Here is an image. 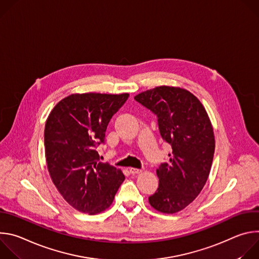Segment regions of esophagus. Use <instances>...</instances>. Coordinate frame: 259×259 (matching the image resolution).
I'll use <instances>...</instances> for the list:
<instances>
[{
    "instance_id": "esophagus-1",
    "label": "esophagus",
    "mask_w": 259,
    "mask_h": 259,
    "mask_svg": "<svg viewBox=\"0 0 259 259\" xmlns=\"http://www.w3.org/2000/svg\"><path fill=\"white\" fill-rule=\"evenodd\" d=\"M129 171H130L131 174H139V173L142 172L141 169H136V168H130Z\"/></svg>"
}]
</instances>
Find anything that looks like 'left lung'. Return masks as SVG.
Returning a JSON list of instances; mask_svg holds the SVG:
<instances>
[{
	"mask_svg": "<svg viewBox=\"0 0 259 259\" xmlns=\"http://www.w3.org/2000/svg\"><path fill=\"white\" fill-rule=\"evenodd\" d=\"M134 99L157 116L160 134L172 147L169 162L157 169L159 188L149 202L162 213H176L198 197L208 179L215 150L212 124L200 100L186 89L160 86Z\"/></svg>",
	"mask_w": 259,
	"mask_h": 259,
	"instance_id": "left-lung-1",
	"label": "left lung"
}]
</instances>
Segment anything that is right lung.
I'll return each instance as SVG.
<instances>
[{
    "label": "right lung",
    "mask_w": 259,
    "mask_h": 259,
    "mask_svg": "<svg viewBox=\"0 0 259 259\" xmlns=\"http://www.w3.org/2000/svg\"><path fill=\"white\" fill-rule=\"evenodd\" d=\"M129 94H71L46 121L45 155L54 186L75 209L91 215L112 205L125 179L120 169L99 162L97 145Z\"/></svg>",
    "instance_id": "1"
}]
</instances>
